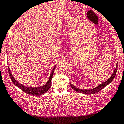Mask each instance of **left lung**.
I'll return each instance as SVG.
<instances>
[{
	"label": "left lung",
	"mask_w": 124,
	"mask_h": 124,
	"mask_svg": "<svg viewBox=\"0 0 124 124\" xmlns=\"http://www.w3.org/2000/svg\"><path fill=\"white\" fill-rule=\"evenodd\" d=\"M117 67H118V64H116V66L115 70H114V73H113V74H112L111 76L110 77V78H109L108 80H107L106 82H103V83H102L101 85H99V86H97V87H96L95 88H93L92 89H89V90H83V89L78 88V87H76V86H74V85H73L71 83H70V86L72 87V89H73V90H75V91H76V92H78V93H84V94H92L96 93L98 92L99 90H102V89L104 88L105 86H106L108 85H109V84L110 82L113 80L114 78H115L116 73Z\"/></svg>",
	"instance_id": "obj_1"
}]
</instances>
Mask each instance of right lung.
Masks as SVG:
<instances>
[{
    "label": "right lung",
    "instance_id": "right-lung-1",
    "mask_svg": "<svg viewBox=\"0 0 124 124\" xmlns=\"http://www.w3.org/2000/svg\"><path fill=\"white\" fill-rule=\"evenodd\" d=\"M55 67H56V66H54V68H53L47 83H46L45 85H44L43 86H40V87H26V86H24L23 85H22V84L19 83V82H17V81L15 79L14 77H13V76L12 75L11 72H10V69H9V73L12 81V82L14 83V84L16 86L19 87L20 89H21L22 91L26 93V94H31V95H34V96H39V95H41V94L46 93V92H47L48 90L50 89V87H51V79H52V78H53V73L54 72V70H55Z\"/></svg>",
    "mask_w": 124,
    "mask_h": 124
}]
</instances>
